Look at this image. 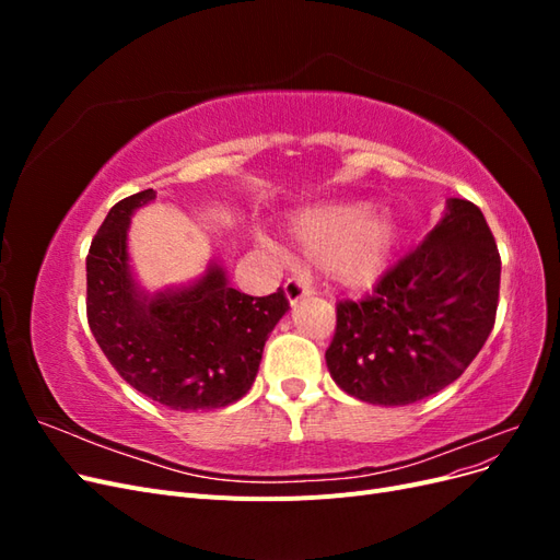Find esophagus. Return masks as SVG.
I'll list each match as a JSON object with an SVG mask.
<instances>
[{
  "instance_id": "esophagus-1",
  "label": "esophagus",
  "mask_w": 560,
  "mask_h": 560,
  "mask_svg": "<svg viewBox=\"0 0 560 560\" xmlns=\"http://www.w3.org/2000/svg\"><path fill=\"white\" fill-rule=\"evenodd\" d=\"M311 294H313V290H311V284L306 280L290 278L284 282V296H287V301L292 303V306L296 301H301L303 296H311Z\"/></svg>"
}]
</instances>
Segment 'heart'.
Listing matches in <instances>:
<instances>
[{"label": "heart", "mask_w": 560, "mask_h": 560, "mask_svg": "<svg viewBox=\"0 0 560 560\" xmlns=\"http://www.w3.org/2000/svg\"><path fill=\"white\" fill-rule=\"evenodd\" d=\"M287 233L301 257L325 266L334 282L364 290L393 266L404 241V222L395 208L348 198L296 210Z\"/></svg>", "instance_id": "b5f03b06"}]
</instances>
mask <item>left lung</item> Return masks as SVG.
<instances>
[{
  "label": "left lung",
  "instance_id": "obj_1",
  "mask_svg": "<svg viewBox=\"0 0 560 560\" xmlns=\"http://www.w3.org/2000/svg\"><path fill=\"white\" fill-rule=\"evenodd\" d=\"M500 254L483 212L448 198L439 222L364 301L336 303L325 352L354 399L406 406L463 376L495 325Z\"/></svg>",
  "mask_w": 560,
  "mask_h": 560
}]
</instances>
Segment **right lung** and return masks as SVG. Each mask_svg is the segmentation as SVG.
<instances>
[{
    "mask_svg": "<svg viewBox=\"0 0 560 560\" xmlns=\"http://www.w3.org/2000/svg\"><path fill=\"white\" fill-rule=\"evenodd\" d=\"M156 198L132 194L105 217L86 259L89 325L97 346L128 385L173 411L222 409L247 395L268 334L290 311L278 290L247 296L224 268L149 294L130 268V217Z\"/></svg>",
    "mask_w": 560,
    "mask_h": 560,
    "instance_id": "1",
    "label": "right lung"
}]
</instances>
